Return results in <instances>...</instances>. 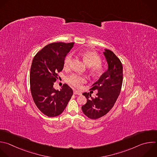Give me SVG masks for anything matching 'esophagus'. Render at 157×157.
I'll return each instance as SVG.
<instances>
[{"label":"esophagus","instance_id":"obj_1","mask_svg":"<svg viewBox=\"0 0 157 157\" xmlns=\"http://www.w3.org/2000/svg\"><path fill=\"white\" fill-rule=\"evenodd\" d=\"M74 94L75 95H81L82 94H81V92H79V91H78V90H74Z\"/></svg>","mask_w":157,"mask_h":157}]
</instances>
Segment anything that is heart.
I'll list each match as a JSON object with an SVG mask.
<instances>
[{"instance_id": "1", "label": "heart", "mask_w": 157, "mask_h": 157, "mask_svg": "<svg viewBox=\"0 0 157 157\" xmlns=\"http://www.w3.org/2000/svg\"><path fill=\"white\" fill-rule=\"evenodd\" d=\"M80 55L83 58L88 67H91V71L95 75L99 74L103 71V67L100 64V57L94 52L84 50L80 52ZM72 63V54H69L64 60L63 65L65 68H69ZM67 81L70 84L76 87H79L86 82V78L78 74H72L68 77Z\"/></svg>"}]
</instances>
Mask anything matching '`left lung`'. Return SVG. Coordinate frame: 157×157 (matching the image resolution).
Segmentation results:
<instances>
[{"instance_id": "8db88e82", "label": "left lung", "mask_w": 157, "mask_h": 157, "mask_svg": "<svg viewBox=\"0 0 157 157\" xmlns=\"http://www.w3.org/2000/svg\"><path fill=\"white\" fill-rule=\"evenodd\" d=\"M108 70L104 72L98 80L93 84L91 90H97L95 98L89 92L82 94L87 102L81 109L88 118L96 120L105 115L114 106L121 92L123 83V65L120 60L109 49L103 52Z\"/></svg>"}]
</instances>
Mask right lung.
I'll return each instance as SVG.
<instances>
[{
    "instance_id": "1",
    "label": "right lung",
    "mask_w": 157,
    "mask_h": 157,
    "mask_svg": "<svg viewBox=\"0 0 157 157\" xmlns=\"http://www.w3.org/2000/svg\"><path fill=\"white\" fill-rule=\"evenodd\" d=\"M74 42H54L45 46L34 56L30 70V88L38 109L48 117L60 115L73 95L72 89L65 84L60 90L53 87L62 71L67 54Z\"/></svg>"
}]
</instances>
